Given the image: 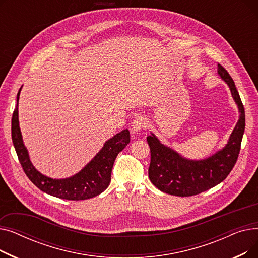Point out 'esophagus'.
Instances as JSON below:
<instances>
[{
	"mask_svg": "<svg viewBox=\"0 0 258 258\" xmlns=\"http://www.w3.org/2000/svg\"><path fill=\"white\" fill-rule=\"evenodd\" d=\"M147 125V121L144 117L142 116H138L135 118V120L133 121L132 123V133L136 134L138 132H140L141 130H144Z\"/></svg>",
	"mask_w": 258,
	"mask_h": 258,
	"instance_id": "esophagus-1",
	"label": "esophagus"
}]
</instances>
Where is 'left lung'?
<instances>
[{
    "label": "left lung",
    "instance_id": "obj_1",
    "mask_svg": "<svg viewBox=\"0 0 258 258\" xmlns=\"http://www.w3.org/2000/svg\"><path fill=\"white\" fill-rule=\"evenodd\" d=\"M218 73L230 88L238 106L240 115L237 123L225 147L204 160L186 159L162 144L154 134L148 136L147 143L151 148L148 177L161 191L177 197H191L204 192L223 182L236 163L245 132V108L232 77L220 63Z\"/></svg>",
    "mask_w": 258,
    "mask_h": 258
}]
</instances>
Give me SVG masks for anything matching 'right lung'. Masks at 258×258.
<instances>
[{"instance_id": "add662e5", "label": "right lung", "mask_w": 258, "mask_h": 258, "mask_svg": "<svg viewBox=\"0 0 258 258\" xmlns=\"http://www.w3.org/2000/svg\"><path fill=\"white\" fill-rule=\"evenodd\" d=\"M12 114L11 137L20 163L29 180L40 190L59 199L80 201L88 200L103 192L111 182V173L117 155L130 143V131L123 130L108 139L98 154L78 173L66 179H52L40 173L32 165L29 154L24 145L19 124V98Z\"/></svg>"}]
</instances>
